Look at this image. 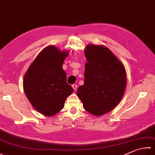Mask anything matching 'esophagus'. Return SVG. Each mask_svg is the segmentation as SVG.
Masks as SVG:
<instances>
[{
	"instance_id": "1",
	"label": "esophagus",
	"mask_w": 155,
	"mask_h": 155,
	"mask_svg": "<svg viewBox=\"0 0 155 155\" xmlns=\"http://www.w3.org/2000/svg\"><path fill=\"white\" fill-rule=\"evenodd\" d=\"M72 87L73 88H74V90H77V88H78V86H77V84H73L72 85Z\"/></svg>"
}]
</instances>
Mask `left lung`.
Masks as SVG:
<instances>
[{"label": "left lung", "mask_w": 155, "mask_h": 155, "mask_svg": "<svg viewBox=\"0 0 155 155\" xmlns=\"http://www.w3.org/2000/svg\"><path fill=\"white\" fill-rule=\"evenodd\" d=\"M84 84L77 94L86 111L95 116L110 112L121 101L127 84L123 64L106 46L88 45Z\"/></svg>", "instance_id": "obj_1"}]
</instances>
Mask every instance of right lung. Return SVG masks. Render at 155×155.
<instances>
[{
	"label": "right lung",
	"instance_id": "add662e5",
	"mask_svg": "<svg viewBox=\"0 0 155 155\" xmlns=\"http://www.w3.org/2000/svg\"><path fill=\"white\" fill-rule=\"evenodd\" d=\"M68 54L48 46L38 54L24 75L26 96L34 109L45 116H52L63 109L66 98L74 92L63 69Z\"/></svg>",
	"mask_w": 155,
	"mask_h": 155
}]
</instances>
